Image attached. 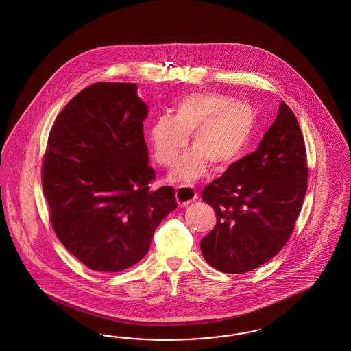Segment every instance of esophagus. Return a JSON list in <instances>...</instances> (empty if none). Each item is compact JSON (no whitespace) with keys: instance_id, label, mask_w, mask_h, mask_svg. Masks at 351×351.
<instances>
[{"instance_id":"34e87169","label":"esophagus","mask_w":351,"mask_h":351,"mask_svg":"<svg viewBox=\"0 0 351 351\" xmlns=\"http://www.w3.org/2000/svg\"><path fill=\"white\" fill-rule=\"evenodd\" d=\"M195 198H197V194H195V191L191 189V188L179 186V188L176 189V201H178L179 206H181V207L188 206V204L193 202Z\"/></svg>"}]
</instances>
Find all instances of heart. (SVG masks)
Wrapping results in <instances>:
<instances>
[{
    "label": "heart",
    "mask_w": 351,
    "mask_h": 351,
    "mask_svg": "<svg viewBox=\"0 0 351 351\" xmlns=\"http://www.w3.org/2000/svg\"><path fill=\"white\" fill-rule=\"evenodd\" d=\"M257 113L247 99H232L217 93H191L175 106V117L163 114L154 121L150 138L154 158L170 166L188 144L171 170L170 179L194 184L206 175L208 163L221 169L241 160L255 138Z\"/></svg>",
    "instance_id": "1"
}]
</instances>
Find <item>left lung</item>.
Returning <instances> with one entry per match:
<instances>
[{
  "instance_id": "obj_1",
  "label": "left lung",
  "mask_w": 351,
  "mask_h": 351,
  "mask_svg": "<svg viewBox=\"0 0 351 351\" xmlns=\"http://www.w3.org/2000/svg\"><path fill=\"white\" fill-rule=\"evenodd\" d=\"M308 188L306 149L298 119L282 101L257 150L204 188L216 225L201 241L204 260L228 274L251 271L283 248Z\"/></svg>"
}]
</instances>
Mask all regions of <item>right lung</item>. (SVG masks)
Wrapping results in <instances>:
<instances>
[{
	"label": "right lung",
	"mask_w": 351,
	"mask_h": 351,
	"mask_svg": "<svg viewBox=\"0 0 351 351\" xmlns=\"http://www.w3.org/2000/svg\"><path fill=\"white\" fill-rule=\"evenodd\" d=\"M148 112L136 84L99 82L65 106L49 135L43 186L53 230L95 271L135 265L178 207L173 188L149 189Z\"/></svg>",
	"instance_id": "obj_1"
}]
</instances>
